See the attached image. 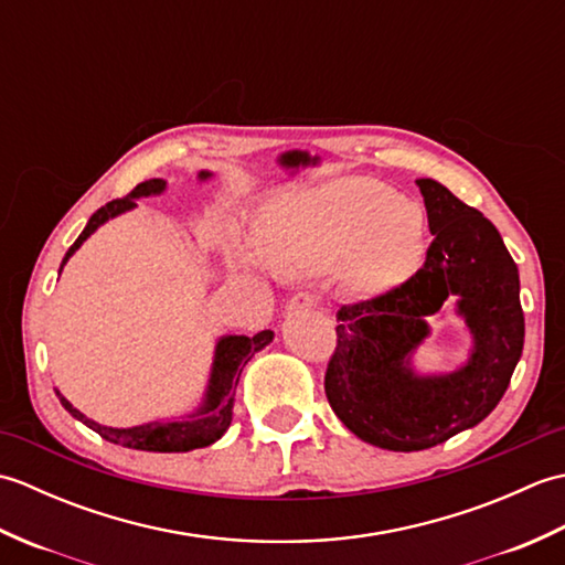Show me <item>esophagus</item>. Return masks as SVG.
<instances>
[{"label":"esophagus","instance_id":"obj_1","mask_svg":"<svg viewBox=\"0 0 565 565\" xmlns=\"http://www.w3.org/2000/svg\"><path fill=\"white\" fill-rule=\"evenodd\" d=\"M318 306V298L310 294V291H301V294H296V296H291V301H289V310H308V308H316Z\"/></svg>","mask_w":565,"mask_h":565}]
</instances>
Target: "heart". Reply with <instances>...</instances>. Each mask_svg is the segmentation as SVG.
<instances>
[{
    "label": "heart",
    "mask_w": 565,
    "mask_h": 565,
    "mask_svg": "<svg viewBox=\"0 0 565 565\" xmlns=\"http://www.w3.org/2000/svg\"><path fill=\"white\" fill-rule=\"evenodd\" d=\"M259 257L284 276L338 269L374 296L403 284L425 249L417 203L371 179H340L276 201L255 233Z\"/></svg>",
    "instance_id": "1"
}]
</instances>
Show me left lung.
<instances>
[{
	"label": "left lung",
	"instance_id": "obj_1",
	"mask_svg": "<svg viewBox=\"0 0 565 565\" xmlns=\"http://www.w3.org/2000/svg\"><path fill=\"white\" fill-rule=\"evenodd\" d=\"M429 233L423 269L369 301L338 310L326 395L344 427L388 451H423L476 427L505 395L524 347L518 264L498 227L435 179H417ZM447 297L472 334L451 375H417L412 354Z\"/></svg>",
	"mask_w": 565,
	"mask_h": 565
}]
</instances>
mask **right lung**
<instances>
[{
    "label": "right lung",
    "mask_w": 565,
    "mask_h": 565,
    "mask_svg": "<svg viewBox=\"0 0 565 565\" xmlns=\"http://www.w3.org/2000/svg\"><path fill=\"white\" fill-rule=\"evenodd\" d=\"M211 172H199L201 182L211 179ZM167 189L164 179H148V182L138 184L128 196L109 201L106 206H102L97 213L92 215L87 227L79 233L75 239V245L67 249V255L60 264V271L67 264V259L75 255V252L82 247L84 239H87L99 225L106 221L116 218L130 209L138 206V199L146 196H160ZM274 340L271 330H262L255 338H245V334H225V338L218 340L215 344V354H213V366H211V379L206 386V395H203L201 407H196V413H191L186 417H177V419H154V423L146 425H136V427H106L94 423L87 415H82L75 405H72L63 393H57L60 403H63L65 411L79 419L82 425H87L89 429L97 431L99 437L111 444H121V447L128 449H140V451H160V454H172V451H191V449H201L209 447V444L218 441L225 429L231 427L233 419V403H235V388L239 374H243L245 364L255 356L259 350H264L269 342Z\"/></svg>",
    "instance_id": "1"
}]
</instances>
